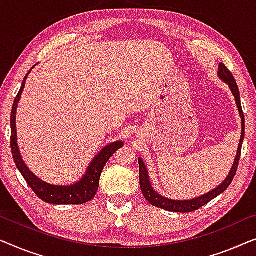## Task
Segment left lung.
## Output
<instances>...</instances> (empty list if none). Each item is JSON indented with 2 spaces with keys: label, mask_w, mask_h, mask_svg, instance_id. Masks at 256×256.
<instances>
[{
  "label": "left lung",
  "mask_w": 256,
  "mask_h": 256,
  "mask_svg": "<svg viewBox=\"0 0 256 256\" xmlns=\"http://www.w3.org/2000/svg\"><path fill=\"white\" fill-rule=\"evenodd\" d=\"M218 76L222 78L225 84H228L230 89L233 94L236 98V103L238 106V110H239L240 117H241V136H240V142L239 146H238V152H236V156L234 160V164L232 166L231 172L228 175V178H225V181L222 183L220 186H218L217 188L212 190V192L205 194V195L197 197V198L194 200H169L167 197L161 196L160 194H158L156 190L153 189L152 184H150V176H148V172H147V168L144 161L142 159H138L139 161V180H140V188H142V195L145 198L150 202L153 206L164 208V210L167 211H172V212H192L198 210L200 208L204 206L205 204H208V202L212 200L216 197L220 195L225 192L226 189L228 188L230 184H231L233 178L236 174V169L238 166H239V160H240V156H241V146H242V142H244V112H242V108H241V102H240V92H239V88H238L236 82L233 78V75L231 72L228 70V67L225 66L224 64H219V68H218Z\"/></svg>",
  "instance_id": "obj_1"
}]
</instances>
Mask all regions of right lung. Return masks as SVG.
<instances>
[{"instance_id":"obj_1","label":"right lung","mask_w":256,"mask_h":256,"mask_svg":"<svg viewBox=\"0 0 256 256\" xmlns=\"http://www.w3.org/2000/svg\"><path fill=\"white\" fill-rule=\"evenodd\" d=\"M34 68V67H32ZM31 70H28L26 76L24 78L23 84L17 94L15 100H14V106L12 110V117H10V125H12V153L14 161H15L16 167L18 168L20 174L23 175L25 181L30 188L34 190V192L42 200L50 204H84L87 202L92 200L94 196L96 195L97 189L100 186V178L102 174L104 166L106 164L108 161L111 156H114V152H117L120 147H123V142H116L110 144L104 147L97 156L94 158L90 164L88 166L87 172L82 176L80 181L74 183L70 186H53L50 183L42 181L37 178L30 169L26 167L24 164L23 158L20 156L18 145H17V131H16V110L18 106L20 98L22 92L24 90L25 81H26L28 75L30 74Z\"/></svg>"}]
</instances>
